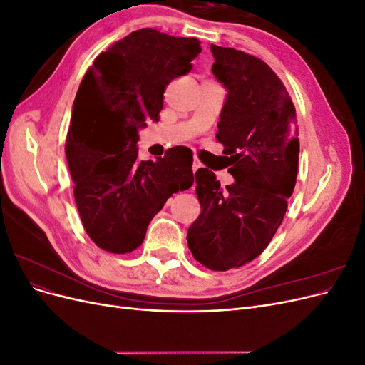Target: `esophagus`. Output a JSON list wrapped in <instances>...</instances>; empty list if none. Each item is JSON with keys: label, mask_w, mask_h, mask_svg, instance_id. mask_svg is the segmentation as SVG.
I'll list each match as a JSON object with an SVG mask.
<instances>
[{"label": "esophagus", "mask_w": 365, "mask_h": 365, "mask_svg": "<svg viewBox=\"0 0 365 365\" xmlns=\"http://www.w3.org/2000/svg\"><path fill=\"white\" fill-rule=\"evenodd\" d=\"M201 168H202L201 161L197 160V158H195V160H193V165H192V170H193V172H196V170H200Z\"/></svg>", "instance_id": "esophagus-1"}]
</instances>
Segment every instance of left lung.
I'll list each match as a JSON object with an SVG mask.
<instances>
[{
  "mask_svg": "<svg viewBox=\"0 0 365 365\" xmlns=\"http://www.w3.org/2000/svg\"><path fill=\"white\" fill-rule=\"evenodd\" d=\"M212 71L227 90L216 138L235 182L225 189L212 170L195 173L201 215L187 242L213 271L237 268L260 256L280 227L298 170L295 106L267 63L235 48L213 46Z\"/></svg>",
  "mask_w": 365,
  "mask_h": 365,
  "instance_id": "obj_1",
  "label": "left lung"
}]
</instances>
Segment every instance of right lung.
Here are the masks:
<instances>
[{"label":"right lung","mask_w":365,"mask_h":365,"mask_svg":"<svg viewBox=\"0 0 365 365\" xmlns=\"http://www.w3.org/2000/svg\"><path fill=\"white\" fill-rule=\"evenodd\" d=\"M200 43L141 29L98 54L83 76L65 155L83 228L98 248L134 251L165 201L193 184L189 148L138 161L137 141L158 120L165 85L190 73Z\"/></svg>","instance_id":"right-lung-1"}]
</instances>
